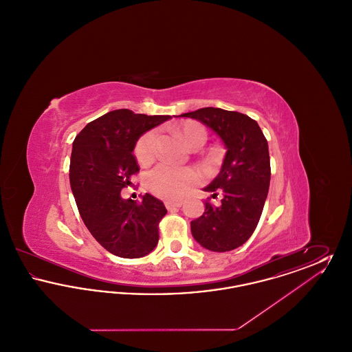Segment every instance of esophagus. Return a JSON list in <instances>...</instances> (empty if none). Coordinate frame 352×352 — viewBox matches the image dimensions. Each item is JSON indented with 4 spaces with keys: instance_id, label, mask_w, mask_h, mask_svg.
I'll use <instances>...</instances> for the list:
<instances>
[{
    "instance_id": "34e87169",
    "label": "esophagus",
    "mask_w": 352,
    "mask_h": 352,
    "mask_svg": "<svg viewBox=\"0 0 352 352\" xmlns=\"http://www.w3.org/2000/svg\"><path fill=\"white\" fill-rule=\"evenodd\" d=\"M165 206L168 210H174V208H179L182 206V201H165Z\"/></svg>"
}]
</instances>
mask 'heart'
<instances>
[{"label":"heart","instance_id":"obj_1","mask_svg":"<svg viewBox=\"0 0 352 352\" xmlns=\"http://www.w3.org/2000/svg\"><path fill=\"white\" fill-rule=\"evenodd\" d=\"M177 132L182 137L184 144L191 149H198L206 142L207 132L197 122H182L177 126ZM158 133L151 129L142 134L134 148L135 158L140 164L151 162L157 155ZM201 174L191 168H178L168 165H158L146 175V184L155 195L175 199L182 197L192 184L199 182Z\"/></svg>","mask_w":352,"mask_h":352}]
</instances>
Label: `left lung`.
Segmentation results:
<instances>
[{
  "label": "left lung",
  "instance_id": "left-lung-1",
  "mask_svg": "<svg viewBox=\"0 0 352 352\" xmlns=\"http://www.w3.org/2000/svg\"><path fill=\"white\" fill-rule=\"evenodd\" d=\"M179 118H195L212 129L227 153L218 177L203 190L219 204L206 201L191 221V234L203 248L227 252L243 245L257 227L270 182L268 141L250 116L220 108H201Z\"/></svg>",
  "mask_w": 352,
  "mask_h": 352
}]
</instances>
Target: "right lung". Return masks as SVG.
Wrapping results in <instances>:
<instances>
[{
  "label": "right lung",
  "mask_w": 352,
  "mask_h": 352,
  "mask_svg": "<svg viewBox=\"0 0 352 352\" xmlns=\"http://www.w3.org/2000/svg\"><path fill=\"white\" fill-rule=\"evenodd\" d=\"M171 116H148L116 109L88 122L72 144L69 184L85 227L101 245L124 258L149 254L158 244V224L168 212L151 194L124 199L140 168L137 140Z\"/></svg>",
  "instance_id": "1"
}]
</instances>
